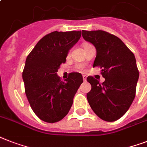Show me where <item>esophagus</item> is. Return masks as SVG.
I'll return each mask as SVG.
<instances>
[{
	"label": "esophagus",
	"mask_w": 147,
	"mask_h": 147,
	"mask_svg": "<svg viewBox=\"0 0 147 147\" xmlns=\"http://www.w3.org/2000/svg\"><path fill=\"white\" fill-rule=\"evenodd\" d=\"M83 80H84V82H86V80H87V76H83Z\"/></svg>",
	"instance_id": "34e87169"
}]
</instances>
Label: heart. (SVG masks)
<instances>
[{"label": "heart", "mask_w": 147, "mask_h": 147, "mask_svg": "<svg viewBox=\"0 0 147 147\" xmlns=\"http://www.w3.org/2000/svg\"><path fill=\"white\" fill-rule=\"evenodd\" d=\"M88 45V44H85L84 46H85V45ZM78 69H83V66H82V65H79V66H78Z\"/></svg>", "instance_id": "b5f03b06"}]
</instances>
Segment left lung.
Wrapping results in <instances>:
<instances>
[{
    "mask_svg": "<svg viewBox=\"0 0 147 147\" xmlns=\"http://www.w3.org/2000/svg\"><path fill=\"white\" fill-rule=\"evenodd\" d=\"M82 36L96 50L93 67H100L105 82L87 78L91 90L87 94L90 107L99 118L115 121L123 116L136 95L139 78L134 53L120 38L102 30H82Z\"/></svg>",
    "mask_w": 147,
    "mask_h": 147,
    "instance_id": "8db88e82",
    "label": "left lung"
}]
</instances>
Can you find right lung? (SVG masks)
<instances>
[{
    "instance_id": "1",
    "label": "right lung",
    "mask_w": 147,
    "mask_h": 147,
    "mask_svg": "<svg viewBox=\"0 0 147 147\" xmlns=\"http://www.w3.org/2000/svg\"><path fill=\"white\" fill-rule=\"evenodd\" d=\"M81 35V31L51 32L37 43L26 58L22 71L25 92L33 112L42 121L54 123L67 115L83 82L78 72L70 73L65 82L57 75Z\"/></svg>"
}]
</instances>
